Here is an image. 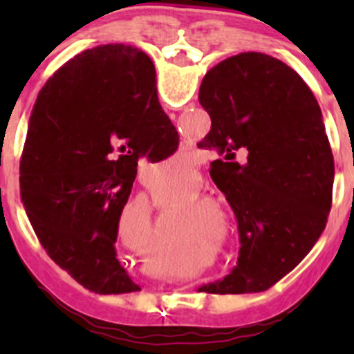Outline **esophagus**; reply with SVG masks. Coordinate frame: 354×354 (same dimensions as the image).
<instances>
[{
  "label": "esophagus",
  "instance_id": "34e87169",
  "mask_svg": "<svg viewBox=\"0 0 354 354\" xmlns=\"http://www.w3.org/2000/svg\"><path fill=\"white\" fill-rule=\"evenodd\" d=\"M183 152H184V154H186V156H189V154H192V152H189V149H187V147H184V149H183Z\"/></svg>",
  "mask_w": 354,
  "mask_h": 354
}]
</instances>
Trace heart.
I'll use <instances>...</instances> for the list:
<instances>
[{"instance_id":"1","label":"heart","mask_w":354,"mask_h":354,"mask_svg":"<svg viewBox=\"0 0 354 354\" xmlns=\"http://www.w3.org/2000/svg\"><path fill=\"white\" fill-rule=\"evenodd\" d=\"M177 171H179V168L175 167V165H171V162L168 165V167L162 168L161 170L162 175H167V177L168 174L171 175L170 178L165 179V189H168V187L171 186V180H174L171 179V175L177 174ZM138 218H140V237H142L143 241H150V243H154V241L158 239V232H156V227H154V223H152V216H150L149 209L147 207L140 209Z\"/></svg>"}]
</instances>
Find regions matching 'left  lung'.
<instances>
[{"label": "left lung", "mask_w": 354, "mask_h": 354, "mask_svg": "<svg viewBox=\"0 0 354 354\" xmlns=\"http://www.w3.org/2000/svg\"><path fill=\"white\" fill-rule=\"evenodd\" d=\"M198 101L218 152L211 177L232 207L239 257L205 292H262L294 270L326 227L333 154L323 113L296 71L264 53H241L205 74Z\"/></svg>", "instance_id": "8db88e82"}]
</instances>
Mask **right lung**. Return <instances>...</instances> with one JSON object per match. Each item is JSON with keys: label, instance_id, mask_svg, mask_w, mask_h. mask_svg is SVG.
<instances>
[{"label": "right lung", "instance_id": "right-lung-1", "mask_svg": "<svg viewBox=\"0 0 354 354\" xmlns=\"http://www.w3.org/2000/svg\"><path fill=\"white\" fill-rule=\"evenodd\" d=\"M179 147L145 53L86 49L40 90L21 156V198L40 245L95 292L140 290L117 259L118 221L138 159Z\"/></svg>", "mask_w": 354, "mask_h": 354}]
</instances>
